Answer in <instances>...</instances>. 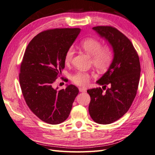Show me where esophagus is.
Listing matches in <instances>:
<instances>
[{"label":"esophagus","instance_id":"1","mask_svg":"<svg viewBox=\"0 0 155 155\" xmlns=\"http://www.w3.org/2000/svg\"><path fill=\"white\" fill-rule=\"evenodd\" d=\"M79 92H85L87 91V90H86L85 88H81V87H79Z\"/></svg>","mask_w":155,"mask_h":155}]
</instances>
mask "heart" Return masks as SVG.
Listing matches in <instances>:
<instances>
[{
	"label": "heart",
	"instance_id": "b5f03b06",
	"mask_svg": "<svg viewBox=\"0 0 155 155\" xmlns=\"http://www.w3.org/2000/svg\"><path fill=\"white\" fill-rule=\"evenodd\" d=\"M81 48L92 55V63L98 70H105L110 66L114 58V51L110 46H102V43L94 37H87L80 42ZM74 54L72 47H70L64 55V63L72 62ZM91 75L83 70H79L71 77L72 83L78 86H86L90 81Z\"/></svg>",
	"mask_w": 155,
	"mask_h": 155
}]
</instances>
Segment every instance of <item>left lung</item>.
<instances>
[{
  "label": "left lung",
  "mask_w": 155,
  "mask_h": 155,
  "mask_svg": "<svg viewBox=\"0 0 155 155\" xmlns=\"http://www.w3.org/2000/svg\"><path fill=\"white\" fill-rule=\"evenodd\" d=\"M112 46L114 59L107 72L97 83L109 88L88 89L91 96L88 112L100 124H109L122 117L132 105L138 91L140 72V59L131 41L116 28L97 26L92 28Z\"/></svg>",
  "instance_id": "8db88e82"
}]
</instances>
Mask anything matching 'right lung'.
<instances>
[{
	"label": "right lung",
	"mask_w": 155,
	"mask_h": 155,
	"mask_svg": "<svg viewBox=\"0 0 155 155\" xmlns=\"http://www.w3.org/2000/svg\"><path fill=\"white\" fill-rule=\"evenodd\" d=\"M80 28H54L41 31L30 42L21 63L19 83L31 112L45 122L56 125L68 117L79 92L73 85L54 89L53 84L64 68V55Z\"/></svg>",
	"instance_id": "add662e5"
}]
</instances>
